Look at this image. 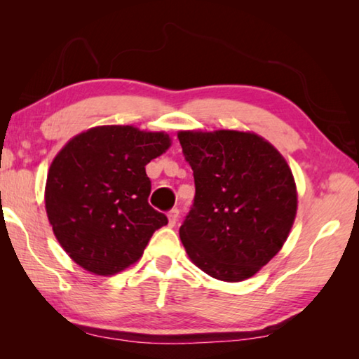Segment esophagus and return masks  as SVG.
<instances>
[{"instance_id": "1", "label": "esophagus", "mask_w": 359, "mask_h": 359, "mask_svg": "<svg viewBox=\"0 0 359 359\" xmlns=\"http://www.w3.org/2000/svg\"><path fill=\"white\" fill-rule=\"evenodd\" d=\"M168 220H169V226H175V223L179 220V209L174 208L168 212Z\"/></svg>"}]
</instances>
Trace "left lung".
Here are the masks:
<instances>
[{
    "label": "left lung",
    "instance_id": "left-lung-1",
    "mask_svg": "<svg viewBox=\"0 0 359 359\" xmlns=\"http://www.w3.org/2000/svg\"><path fill=\"white\" fill-rule=\"evenodd\" d=\"M194 201L179 229L205 274L241 282L276 257L293 226L297 193L285 158L253 133L180 131Z\"/></svg>",
    "mask_w": 359,
    "mask_h": 359
}]
</instances>
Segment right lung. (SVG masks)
Instances as JSON below:
<instances>
[{
    "instance_id": "right-lung-1",
    "label": "right lung",
    "mask_w": 359,
    "mask_h": 359,
    "mask_svg": "<svg viewBox=\"0 0 359 359\" xmlns=\"http://www.w3.org/2000/svg\"><path fill=\"white\" fill-rule=\"evenodd\" d=\"M171 145L165 133L96 126L52 161L46 210L65 252L96 276H114L142 257L151 234L168 224L149 204L145 165Z\"/></svg>"
}]
</instances>
